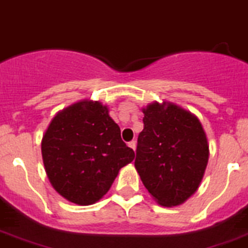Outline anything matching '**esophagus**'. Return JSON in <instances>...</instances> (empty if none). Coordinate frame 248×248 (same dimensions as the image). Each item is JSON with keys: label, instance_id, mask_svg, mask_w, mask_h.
Segmentation results:
<instances>
[{"label": "esophagus", "instance_id": "1", "mask_svg": "<svg viewBox=\"0 0 248 248\" xmlns=\"http://www.w3.org/2000/svg\"><path fill=\"white\" fill-rule=\"evenodd\" d=\"M128 146L135 152V150H136V141H130L128 142Z\"/></svg>", "mask_w": 248, "mask_h": 248}]
</instances>
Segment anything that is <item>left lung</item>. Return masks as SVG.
<instances>
[{"instance_id": "obj_1", "label": "left lung", "mask_w": 248, "mask_h": 248, "mask_svg": "<svg viewBox=\"0 0 248 248\" xmlns=\"http://www.w3.org/2000/svg\"><path fill=\"white\" fill-rule=\"evenodd\" d=\"M135 168L162 206L183 204L200 186L209 160V144L200 120L170 102L145 108Z\"/></svg>"}]
</instances>
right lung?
Here are the masks:
<instances>
[{"label": "right lung", "instance_id": "obj_1", "mask_svg": "<svg viewBox=\"0 0 248 248\" xmlns=\"http://www.w3.org/2000/svg\"><path fill=\"white\" fill-rule=\"evenodd\" d=\"M48 180L74 204H95L109 191L122 167L135 153L121 139L108 107L84 99L60 110L42 139Z\"/></svg>", "mask_w": 248, "mask_h": 248}]
</instances>
